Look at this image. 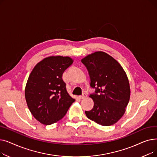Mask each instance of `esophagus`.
<instances>
[{
	"mask_svg": "<svg viewBox=\"0 0 157 157\" xmlns=\"http://www.w3.org/2000/svg\"><path fill=\"white\" fill-rule=\"evenodd\" d=\"M78 97L79 99H84V98H85L86 97V94H83V95H80Z\"/></svg>",
	"mask_w": 157,
	"mask_h": 157,
	"instance_id": "34e87169",
	"label": "esophagus"
}]
</instances>
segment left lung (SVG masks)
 I'll return each mask as SVG.
<instances>
[{"label": "left lung", "mask_w": 157, "mask_h": 157, "mask_svg": "<svg viewBox=\"0 0 157 157\" xmlns=\"http://www.w3.org/2000/svg\"><path fill=\"white\" fill-rule=\"evenodd\" d=\"M88 71L90 94L94 108L85 111L88 118L102 126L116 123L124 114L130 96L127 74L114 58L103 52H96L81 60Z\"/></svg>", "instance_id": "left-lung-1"}]
</instances>
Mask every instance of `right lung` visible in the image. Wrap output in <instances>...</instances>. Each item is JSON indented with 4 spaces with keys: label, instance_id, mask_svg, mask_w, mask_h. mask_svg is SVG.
<instances>
[{
    "label": "right lung",
    "instance_id": "right-lung-1",
    "mask_svg": "<svg viewBox=\"0 0 157 157\" xmlns=\"http://www.w3.org/2000/svg\"><path fill=\"white\" fill-rule=\"evenodd\" d=\"M72 63L69 56L46 57L37 63L29 75L25 90L26 102L32 114L44 125L61 120L75 101L62 79L63 72Z\"/></svg>",
    "mask_w": 157,
    "mask_h": 157
}]
</instances>
